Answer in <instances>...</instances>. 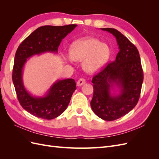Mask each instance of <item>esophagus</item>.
<instances>
[{
  "instance_id": "obj_1",
  "label": "esophagus",
  "mask_w": 159,
  "mask_h": 159,
  "mask_svg": "<svg viewBox=\"0 0 159 159\" xmlns=\"http://www.w3.org/2000/svg\"><path fill=\"white\" fill-rule=\"evenodd\" d=\"M85 82H86V81L85 80V79L80 78L78 80V81H77V85H78V86H81L82 85L85 84Z\"/></svg>"
}]
</instances>
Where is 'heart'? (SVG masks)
I'll return each mask as SVG.
<instances>
[{
	"label": "heart",
	"mask_w": 159,
	"mask_h": 159,
	"mask_svg": "<svg viewBox=\"0 0 159 159\" xmlns=\"http://www.w3.org/2000/svg\"><path fill=\"white\" fill-rule=\"evenodd\" d=\"M70 57H64L66 60L83 61L84 70L93 73L106 63L111 56L107 44L93 38H85L75 42L70 50Z\"/></svg>",
	"instance_id": "obj_1"
}]
</instances>
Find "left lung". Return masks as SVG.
Returning a JSON list of instances; mask_svg holds the SVG:
<instances>
[{
  "label": "left lung",
  "mask_w": 159,
  "mask_h": 159,
  "mask_svg": "<svg viewBox=\"0 0 159 159\" xmlns=\"http://www.w3.org/2000/svg\"><path fill=\"white\" fill-rule=\"evenodd\" d=\"M116 38L119 51L115 60L93 77V111L105 121H114L136 106L141 91L143 71L137 48L116 29L102 28ZM120 89L117 96L110 94L114 84Z\"/></svg>",
  "instance_id": "1"
}]
</instances>
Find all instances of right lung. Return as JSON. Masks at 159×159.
I'll list each match as a JSON object with an SVG mask.
<instances>
[{
  "instance_id": "1",
  "label": "right lung",
  "mask_w": 159,
  "mask_h": 159,
  "mask_svg": "<svg viewBox=\"0 0 159 159\" xmlns=\"http://www.w3.org/2000/svg\"><path fill=\"white\" fill-rule=\"evenodd\" d=\"M77 26H44L38 28L24 40L16 50L12 70V81L18 102L26 111L44 119L58 117L70 102L76 89L74 79L57 81L44 97H34L25 89L22 81V70L28 57L44 52H57L62 39Z\"/></svg>"
}]
</instances>
